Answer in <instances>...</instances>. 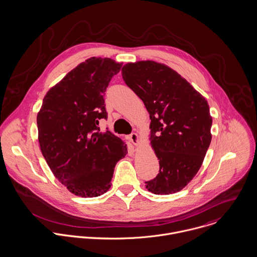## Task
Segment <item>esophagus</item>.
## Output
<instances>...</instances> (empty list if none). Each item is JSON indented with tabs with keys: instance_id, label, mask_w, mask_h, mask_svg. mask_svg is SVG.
Returning <instances> with one entry per match:
<instances>
[{
	"instance_id": "1",
	"label": "esophagus",
	"mask_w": 257,
	"mask_h": 257,
	"mask_svg": "<svg viewBox=\"0 0 257 257\" xmlns=\"http://www.w3.org/2000/svg\"><path fill=\"white\" fill-rule=\"evenodd\" d=\"M128 139L134 145H138L139 144V137H138V135L136 133H132L131 135H129Z\"/></svg>"
}]
</instances>
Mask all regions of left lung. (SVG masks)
<instances>
[{
    "instance_id": "8db88e82",
    "label": "left lung",
    "mask_w": 257,
    "mask_h": 257,
    "mask_svg": "<svg viewBox=\"0 0 257 257\" xmlns=\"http://www.w3.org/2000/svg\"><path fill=\"white\" fill-rule=\"evenodd\" d=\"M122 77L150 114V142L160 170L145 182L146 189L175 194L197 175L210 144L207 101L178 72L153 60L125 64Z\"/></svg>"
}]
</instances>
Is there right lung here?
<instances>
[{
	"instance_id": "add662e5",
	"label": "right lung",
	"mask_w": 257,
	"mask_h": 257,
	"mask_svg": "<svg viewBox=\"0 0 257 257\" xmlns=\"http://www.w3.org/2000/svg\"><path fill=\"white\" fill-rule=\"evenodd\" d=\"M122 63L91 57L69 71L46 94L37 116L39 142L54 177L73 195L94 198L111 187L115 165L127 145L110 131L104 94Z\"/></svg>"
}]
</instances>
